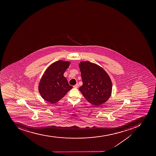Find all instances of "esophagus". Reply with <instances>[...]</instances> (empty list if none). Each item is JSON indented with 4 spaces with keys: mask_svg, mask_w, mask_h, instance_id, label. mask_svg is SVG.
<instances>
[{
    "mask_svg": "<svg viewBox=\"0 0 156 156\" xmlns=\"http://www.w3.org/2000/svg\"><path fill=\"white\" fill-rule=\"evenodd\" d=\"M78 86H79V84H76V85H74V86H73V87H74V88H77L78 87Z\"/></svg>",
    "mask_w": 156,
    "mask_h": 156,
    "instance_id": "34e87169",
    "label": "esophagus"
}]
</instances>
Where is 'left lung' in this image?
Wrapping results in <instances>:
<instances>
[{
	"mask_svg": "<svg viewBox=\"0 0 156 156\" xmlns=\"http://www.w3.org/2000/svg\"><path fill=\"white\" fill-rule=\"evenodd\" d=\"M83 85L79 88L90 103L99 106L106 102L112 93V84L107 72L99 65L89 61L79 64Z\"/></svg>",
	"mask_w": 156,
	"mask_h": 156,
	"instance_id": "1",
	"label": "left lung"
}]
</instances>
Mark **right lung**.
Instances as JSON below:
<instances>
[{
    "label": "right lung",
    "mask_w": 156,
    "mask_h": 156,
    "mask_svg": "<svg viewBox=\"0 0 156 156\" xmlns=\"http://www.w3.org/2000/svg\"><path fill=\"white\" fill-rule=\"evenodd\" d=\"M70 64L69 61H57L46 70L38 86L40 95L45 101L55 103L73 88L63 76Z\"/></svg>",
    "instance_id": "1"
}]
</instances>
